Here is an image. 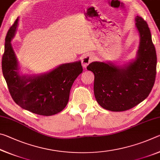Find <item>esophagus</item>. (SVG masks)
I'll list each match as a JSON object with an SVG mask.
<instances>
[{"instance_id":"obj_1","label":"esophagus","mask_w":160,"mask_h":160,"mask_svg":"<svg viewBox=\"0 0 160 160\" xmlns=\"http://www.w3.org/2000/svg\"><path fill=\"white\" fill-rule=\"evenodd\" d=\"M93 61V57L90 55L85 56L82 59V65L83 68H87V66Z\"/></svg>"}]
</instances>
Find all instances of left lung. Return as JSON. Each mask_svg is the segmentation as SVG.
<instances>
[{
  "label": "left lung",
  "instance_id": "left-lung-1",
  "mask_svg": "<svg viewBox=\"0 0 160 160\" xmlns=\"http://www.w3.org/2000/svg\"><path fill=\"white\" fill-rule=\"evenodd\" d=\"M135 22L140 40L135 60L123 66L94 61L87 67L94 75L97 102L112 112L126 111L140 104L148 97L155 84L157 54L150 30L141 17L137 16Z\"/></svg>",
  "mask_w": 160,
  "mask_h": 160
}]
</instances>
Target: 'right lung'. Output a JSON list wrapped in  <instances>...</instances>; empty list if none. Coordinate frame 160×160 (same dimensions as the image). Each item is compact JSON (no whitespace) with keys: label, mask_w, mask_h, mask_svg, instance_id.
I'll return each instance as SVG.
<instances>
[{"label":"right lung","mask_w":160,"mask_h":160,"mask_svg":"<svg viewBox=\"0 0 160 160\" xmlns=\"http://www.w3.org/2000/svg\"><path fill=\"white\" fill-rule=\"evenodd\" d=\"M18 20V18L8 32L2 57V71L10 95L24 109L42 116L56 114L68 102L72 83L82 72L81 62L61 64L47 73L20 75L18 59L10 43Z\"/></svg>","instance_id":"right-lung-1"}]
</instances>
